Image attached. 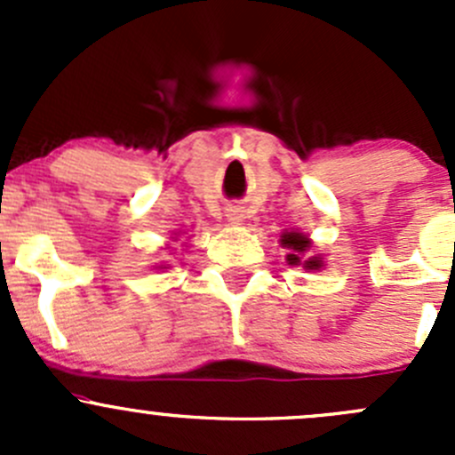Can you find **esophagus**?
<instances>
[{
    "instance_id": "obj_1",
    "label": "esophagus",
    "mask_w": 455,
    "mask_h": 455,
    "mask_svg": "<svg viewBox=\"0 0 455 455\" xmlns=\"http://www.w3.org/2000/svg\"><path fill=\"white\" fill-rule=\"evenodd\" d=\"M227 218L231 220V222H242V218H244V213H242L240 206H231V209L227 211Z\"/></svg>"
}]
</instances>
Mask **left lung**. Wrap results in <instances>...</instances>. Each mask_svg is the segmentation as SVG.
<instances>
[{
  "instance_id": "left-lung-1",
  "label": "left lung",
  "mask_w": 455,
  "mask_h": 455,
  "mask_svg": "<svg viewBox=\"0 0 455 455\" xmlns=\"http://www.w3.org/2000/svg\"><path fill=\"white\" fill-rule=\"evenodd\" d=\"M282 244L286 246V249H291V253H288V257H286L288 264H292V266L304 264L306 270L321 268V259H319V257H308V259H306V261H301L299 255L304 253V251L310 249L308 237H304V235H301V233H286V235L282 237Z\"/></svg>"
}]
</instances>
